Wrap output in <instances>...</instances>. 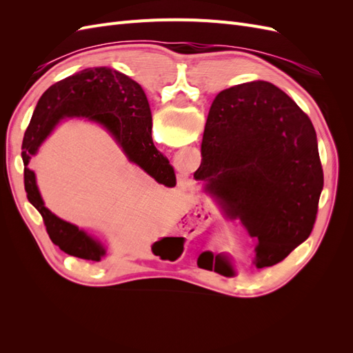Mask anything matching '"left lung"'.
<instances>
[{"label":"left lung","mask_w":353,"mask_h":353,"mask_svg":"<svg viewBox=\"0 0 353 353\" xmlns=\"http://www.w3.org/2000/svg\"><path fill=\"white\" fill-rule=\"evenodd\" d=\"M194 178L223 215L258 239L253 265L281 262L311 234L324 174L314 125L275 85L221 91L208 114Z\"/></svg>","instance_id":"left-lung-1"}]
</instances>
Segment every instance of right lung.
<instances>
[{
  "label": "right lung",
  "mask_w": 353,
  "mask_h": 353,
  "mask_svg": "<svg viewBox=\"0 0 353 353\" xmlns=\"http://www.w3.org/2000/svg\"><path fill=\"white\" fill-rule=\"evenodd\" d=\"M66 117H83L101 125L131 163L140 166L159 184H176L174 168L160 153L152 138V112L141 85L110 68H90L56 82L42 94L32 114L22 143L25 190L28 200L41 213L51 241L74 258L100 262L104 245L63 221L46 208L37 185L35 172L29 168L41 144L56 125Z\"/></svg>",
  "instance_id": "obj_1"
}]
</instances>
